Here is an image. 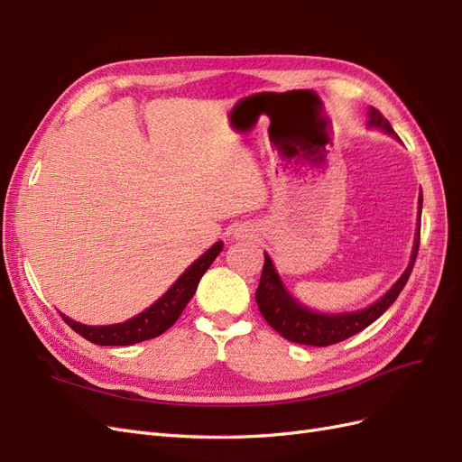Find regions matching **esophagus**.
<instances>
[{"mask_svg":"<svg viewBox=\"0 0 462 462\" xmlns=\"http://www.w3.org/2000/svg\"><path fill=\"white\" fill-rule=\"evenodd\" d=\"M250 233H253V229H250L248 226H236V229H235V236H241V239L250 236Z\"/></svg>","mask_w":462,"mask_h":462,"instance_id":"esophagus-1","label":"esophagus"}]
</instances>
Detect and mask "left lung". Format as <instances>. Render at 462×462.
I'll list each match as a JSON object with an SVG mask.
<instances>
[{"label": "left lung", "mask_w": 462, "mask_h": 462, "mask_svg": "<svg viewBox=\"0 0 462 462\" xmlns=\"http://www.w3.org/2000/svg\"><path fill=\"white\" fill-rule=\"evenodd\" d=\"M368 116H370V121H368L370 127H377L395 136V131L391 129L389 121L383 119L380 111L370 107ZM418 202H420V216H422V192ZM418 226H420V223H418ZM418 245H420V227H418L416 239H414L411 263L407 265L404 273L397 279V283L391 287L380 300L370 304L368 309L358 310V312H345V314H319V312L309 310L306 306L297 302V299H292L289 295L283 282L279 279L272 258L263 253L265 262H263V270L260 277V285L256 289L258 309L263 319L268 321L279 335H283L287 341L312 345V346H328V345L345 341L348 337H353V335H356L358 331L368 328L370 324H374V321L397 300L399 292L402 291L404 285H407L411 272L414 268Z\"/></svg>", "instance_id": "obj_1"}]
</instances>
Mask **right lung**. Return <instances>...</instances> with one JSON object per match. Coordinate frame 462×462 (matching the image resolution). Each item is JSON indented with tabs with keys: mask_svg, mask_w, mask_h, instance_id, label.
Returning a JSON list of instances; mask_svg holds the SVG:
<instances>
[{
	"mask_svg": "<svg viewBox=\"0 0 462 462\" xmlns=\"http://www.w3.org/2000/svg\"><path fill=\"white\" fill-rule=\"evenodd\" d=\"M221 248H223V243L219 241L212 248L206 250L199 260H194L189 265L185 273L177 279V282L171 285V289L167 291L160 300L153 302L150 309H146L138 316L123 321V324L85 326V324H79V321L71 318H67L65 314L61 316L69 324V328H73L79 335H82V337L94 345L123 346V345H134V343L158 337V335L170 329L180 316V312L185 310V306L189 304L194 292H197L202 275L217 258Z\"/></svg>",
	"mask_w": 462,
	"mask_h": 462,
	"instance_id": "right-lung-1",
	"label": "right lung"
}]
</instances>
